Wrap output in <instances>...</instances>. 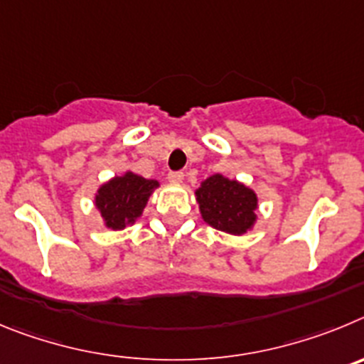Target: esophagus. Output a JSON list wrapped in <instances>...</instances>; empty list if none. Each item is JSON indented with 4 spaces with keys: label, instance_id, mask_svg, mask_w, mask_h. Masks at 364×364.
I'll return each instance as SVG.
<instances>
[{
    "label": "esophagus",
    "instance_id": "1",
    "mask_svg": "<svg viewBox=\"0 0 364 364\" xmlns=\"http://www.w3.org/2000/svg\"><path fill=\"white\" fill-rule=\"evenodd\" d=\"M168 181L174 183V185H179V183H183V172H170Z\"/></svg>",
    "mask_w": 364,
    "mask_h": 364
}]
</instances>
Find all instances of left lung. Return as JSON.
Masks as SVG:
<instances>
[{"mask_svg": "<svg viewBox=\"0 0 364 364\" xmlns=\"http://www.w3.org/2000/svg\"><path fill=\"white\" fill-rule=\"evenodd\" d=\"M206 225L230 235H245L255 227L259 199L250 186L223 174L201 181L194 192Z\"/></svg>", "mask_w": 364, "mask_h": 364, "instance_id": "1", "label": "left lung"}]
</instances>
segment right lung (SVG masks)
Wrapping results in <instances>:
<instances>
[{"instance_id":"1","label":"right lung","mask_w":364,"mask_h":364,"mask_svg":"<svg viewBox=\"0 0 364 364\" xmlns=\"http://www.w3.org/2000/svg\"><path fill=\"white\" fill-rule=\"evenodd\" d=\"M156 188H159V181L134 174L132 170L114 176L100 185L94 194V205L103 219V227L109 230L132 227L143 215L149 198Z\"/></svg>"}]
</instances>
